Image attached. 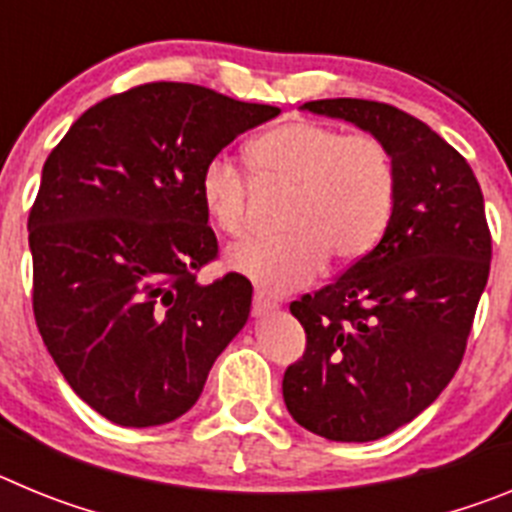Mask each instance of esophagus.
Returning <instances> with one entry per match:
<instances>
[{
  "label": "esophagus",
  "mask_w": 512,
  "mask_h": 512,
  "mask_svg": "<svg viewBox=\"0 0 512 512\" xmlns=\"http://www.w3.org/2000/svg\"><path fill=\"white\" fill-rule=\"evenodd\" d=\"M279 302L271 300L269 295H264V292H256L253 295V315H266V312L277 310Z\"/></svg>",
  "instance_id": "obj_1"
}]
</instances>
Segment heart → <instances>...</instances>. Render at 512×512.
I'll return each mask as SVG.
<instances>
[{"label":"heart","instance_id":"obj_1","mask_svg":"<svg viewBox=\"0 0 512 512\" xmlns=\"http://www.w3.org/2000/svg\"><path fill=\"white\" fill-rule=\"evenodd\" d=\"M248 166L259 187L292 189L277 238H246L230 248V264L266 292H292L328 264L354 261L382 238L395 207L397 171L384 140L348 135L323 122H287L256 138ZM251 176L225 153L207 158L200 200L225 235L251 223Z\"/></svg>","mask_w":512,"mask_h":512}]
</instances>
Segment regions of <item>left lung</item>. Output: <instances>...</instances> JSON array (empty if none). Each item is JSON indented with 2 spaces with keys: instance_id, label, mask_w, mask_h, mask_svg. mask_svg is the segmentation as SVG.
Returning a JSON list of instances; mask_svg holds the SVG:
<instances>
[{
  "instance_id": "obj_1",
  "label": "left lung",
  "mask_w": 512,
  "mask_h": 512,
  "mask_svg": "<svg viewBox=\"0 0 512 512\" xmlns=\"http://www.w3.org/2000/svg\"><path fill=\"white\" fill-rule=\"evenodd\" d=\"M384 140L395 207L377 246L289 305L307 336L282 382L289 415L328 441L390 436L451 382L490 277L485 200L467 158L425 122L372 99H315Z\"/></svg>"
}]
</instances>
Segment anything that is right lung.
<instances>
[{"instance_id": "add662e5", "label": "right lung", "mask_w": 512, "mask_h": 512, "mask_svg": "<svg viewBox=\"0 0 512 512\" xmlns=\"http://www.w3.org/2000/svg\"><path fill=\"white\" fill-rule=\"evenodd\" d=\"M277 115L151 81L89 107L45 158L27 217L35 323L71 390L112 423L148 428L187 413L246 325V277L197 282L217 259L200 174Z\"/></svg>"}]
</instances>
